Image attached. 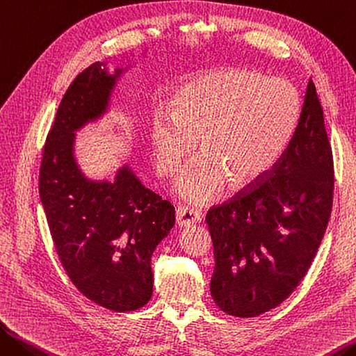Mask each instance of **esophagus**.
I'll return each instance as SVG.
<instances>
[{"instance_id": "esophagus-1", "label": "esophagus", "mask_w": 356, "mask_h": 356, "mask_svg": "<svg viewBox=\"0 0 356 356\" xmlns=\"http://www.w3.org/2000/svg\"><path fill=\"white\" fill-rule=\"evenodd\" d=\"M202 220V213L199 209L191 207H179L177 209V224L179 227H189Z\"/></svg>"}]
</instances>
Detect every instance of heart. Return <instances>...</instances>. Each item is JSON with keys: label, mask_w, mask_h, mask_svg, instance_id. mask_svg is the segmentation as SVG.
<instances>
[{"label": "heart", "mask_w": 356, "mask_h": 356, "mask_svg": "<svg viewBox=\"0 0 356 356\" xmlns=\"http://www.w3.org/2000/svg\"><path fill=\"white\" fill-rule=\"evenodd\" d=\"M300 116L295 90L243 69H219L192 80L175 97L172 112L151 118L154 168L175 179L199 142L200 157L186 170L179 192L197 205L216 199L227 183L254 184L292 140Z\"/></svg>", "instance_id": "b5f03b06"}]
</instances>
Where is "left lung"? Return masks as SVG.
Returning a JSON list of instances; mask_svg holds the SVG:
<instances>
[{"instance_id":"left-lung-1","label":"left lung","mask_w":356,"mask_h":356,"mask_svg":"<svg viewBox=\"0 0 356 356\" xmlns=\"http://www.w3.org/2000/svg\"><path fill=\"white\" fill-rule=\"evenodd\" d=\"M333 191V151L309 80L298 126L271 172L207 214L220 311L257 317L289 298L322 243Z\"/></svg>"}]
</instances>
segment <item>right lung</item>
I'll list each match as a JSON object with an SVG mask.
<instances>
[{
	"instance_id": "right-lung-1",
	"label": "right lung",
	"mask_w": 356,
	"mask_h": 356,
	"mask_svg": "<svg viewBox=\"0 0 356 356\" xmlns=\"http://www.w3.org/2000/svg\"><path fill=\"white\" fill-rule=\"evenodd\" d=\"M123 69L92 63L63 96L47 136L39 195L51 240L69 279L96 305L136 311L153 295L151 255L175 224L170 202L138 181L129 167L115 181H91L74 159V132L107 110Z\"/></svg>"
}]
</instances>
